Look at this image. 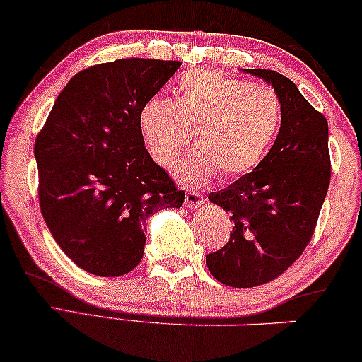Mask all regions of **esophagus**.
Segmentation results:
<instances>
[{
	"label": "esophagus",
	"instance_id": "1",
	"mask_svg": "<svg viewBox=\"0 0 362 362\" xmlns=\"http://www.w3.org/2000/svg\"><path fill=\"white\" fill-rule=\"evenodd\" d=\"M204 204V196L201 192L187 191L185 196V206L186 208H199Z\"/></svg>",
	"mask_w": 362,
	"mask_h": 362
}]
</instances>
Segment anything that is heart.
Wrapping results in <instances>:
<instances>
[{
	"label": "heart",
	"mask_w": 362,
	"mask_h": 362,
	"mask_svg": "<svg viewBox=\"0 0 362 362\" xmlns=\"http://www.w3.org/2000/svg\"><path fill=\"white\" fill-rule=\"evenodd\" d=\"M283 116L274 89L199 69L180 78L176 101L149 98L139 129L154 161L166 168L180 161L196 131L199 148L180 166V180L204 182L218 173L221 180H236L267 156Z\"/></svg>",
	"instance_id": "obj_1"
}]
</instances>
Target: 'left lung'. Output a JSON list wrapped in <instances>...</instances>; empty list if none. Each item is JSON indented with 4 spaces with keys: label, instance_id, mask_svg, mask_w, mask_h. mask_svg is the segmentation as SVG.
<instances>
[{
    "label": "left lung",
    "instance_id": "left-lung-1",
    "mask_svg": "<svg viewBox=\"0 0 362 362\" xmlns=\"http://www.w3.org/2000/svg\"><path fill=\"white\" fill-rule=\"evenodd\" d=\"M274 88L283 126L256 170L208 199L231 214L226 246L206 256L209 273L233 288L283 274L311 241L331 180L327 121L296 84L271 69H244Z\"/></svg>",
    "mask_w": 362,
    "mask_h": 362
}]
</instances>
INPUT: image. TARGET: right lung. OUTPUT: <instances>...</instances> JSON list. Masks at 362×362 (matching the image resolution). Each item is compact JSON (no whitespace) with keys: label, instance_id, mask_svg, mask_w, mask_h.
Wrapping results in <instances>:
<instances>
[{"label":"right lung","instance_id":"1","mask_svg":"<svg viewBox=\"0 0 362 362\" xmlns=\"http://www.w3.org/2000/svg\"><path fill=\"white\" fill-rule=\"evenodd\" d=\"M181 66L129 58L69 79L35 143L40 208L54 241L88 273L115 278L143 259L149 216L181 208L180 191L144 148L139 112Z\"/></svg>","mask_w":362,"mask_h":362}]
</instances>
